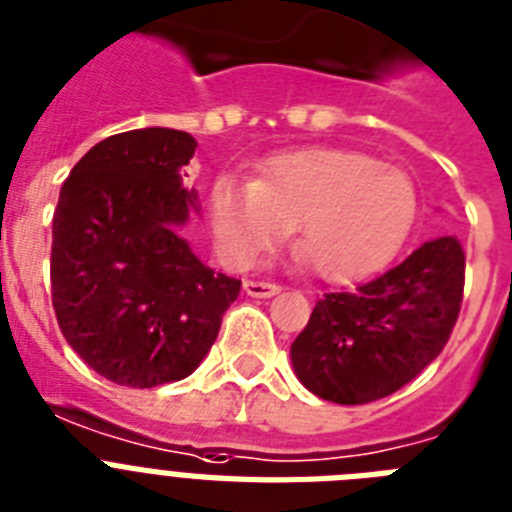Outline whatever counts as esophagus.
<instances>
[{
  "label": "esophagus",
  "instance_id": "1",
  "mask_svg": "<svg viewBox=\"0 0 512 512\" xmlns=\"http://www.w3.org/2000/svg\"><path fill=\"white\" fill-rule=\"evenodd\" d=\"M244 291H247V296H255V299H268V296H276L281 286L270 281H244Z\"/></svg>",
  "mask_w": 512,
  "mask_h": 512
}]
</instances>
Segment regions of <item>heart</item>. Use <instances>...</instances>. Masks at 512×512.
<instances>
[{"instance_id":"1","label":"heart","mask_w":512,"mask_h":512,"mask_svg":"<svg viewBox=\"0 0 512 512\" xmlns=\"http://www.w3.org/2000/svg\"><path fill=\"white\" fill-rule=\"evenodd\" d=\"M210 223L234 265H252L294 226V252L315 276L351 281L377 268L416 218L414 179L354 150L307 148L263 163L257 179L218 174Z\"/></svg>"}]
</instances>
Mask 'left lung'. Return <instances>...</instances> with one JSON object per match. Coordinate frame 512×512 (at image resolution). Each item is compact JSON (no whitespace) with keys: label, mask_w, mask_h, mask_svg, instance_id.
<instances>
[{"label":"left lung","mask_w":512,"mask_h":512,"mask_svg":"<svg viewBox=\"0 0 512 512\" xmlns=\"http://www.w3.org/2000/svg\"><path fill=\"white\" fill-rule=\"evenodd\" d=\"M463 270L461 242L437 236L380 276L325 294L291 343L294 375L341 406L395 393L445 349L461 312Z\"/></svg>","instance_id":"1"}]
</instances>
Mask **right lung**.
<instances>
[{
	"label": "right lung",
	"instance_id": "1",
	"mask_svg": "<svg viewBox=\"0 0 512 512\" xmlns=\"http://www.w3.org/2000/svg\"><path fill=\"white\" fill-rule=\"evenodd\" d=\"M190 132L143 127L85 153L59 192L51 302L77 356L106 380L156 388L192 375L242 281L216 273L182 229L200 213Z\"/></svg>",
	"mask_w": 512,
	"mask_h": 512
}]
</instances>
